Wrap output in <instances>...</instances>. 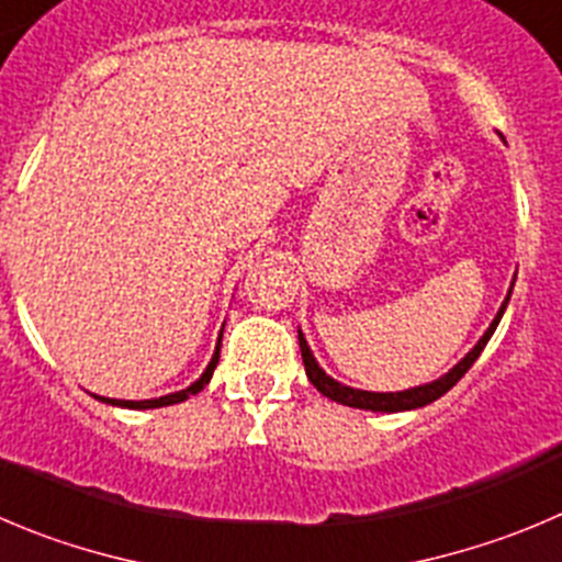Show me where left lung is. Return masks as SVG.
Returning <instances> with one entry per match:
<instances>
[{
    "instance_id": "obj_1",
    "label": "left lung",
    "mask_w": 562,
    "mask_h": 562,
    "mask_svg": "<svg viewBox=\"0 0 562 562\" xmlns=\"http://www.w3.org/2000/svg\"><path fill=\"white\" fill-rule=\"evenodd\" d=\"M507 301H510V295L505 297V303H502L499 314H496V319L491 323V328L485 330L483 339L474 345V350L469 352L467 358H463L461 364L456 367V370L447 372L445 378H438V381L427 383V386H416V389H408V392H394V394H378V392H361V389H350V386H341V383H336L334 378L325 375L323 370H319V364L314 361L312 350H308L306 339H303V334H297V339H301V356H303V364H306V375L308 381L317 386V392H323L325 397L336 400V403L341 405H350V408H367V411H389V414H394V411H411V408H422V405L432 403V400H438L441 394L450 392L452 386H456L458 381H461L463 375H467L469 370H472V364L480 358V352H483V347L488 345V339L494 336L496 325H499L502 314H505V306Z\"/></svg>"
}]
</instances>
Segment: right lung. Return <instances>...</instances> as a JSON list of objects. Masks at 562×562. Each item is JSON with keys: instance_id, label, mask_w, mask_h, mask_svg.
<instances>
[{"instance_id": "1", "label": "right lung", "mask_w": 562, "mask_h": 562, "mask_svg": "<svg viewBox=\"0 0 562 562\" xmlns=\"http://www.w3.org/2000/svg\"><path fill=\"white\" fill-rule=\"evenodd\" d=\"M217 358H221V341H217V350H215V356H212V361H210V367H206L204 375L198 378V381L192 383V386H187L184 392L165 394V397H159V400H104V397H99V400H104V403H112V405H124V408H162V405L181 403V400H187V397H190V394H198V392H201V389L206 386V383H210L212 372H215V367H217Z\"/></svg>"}]
</instances>
